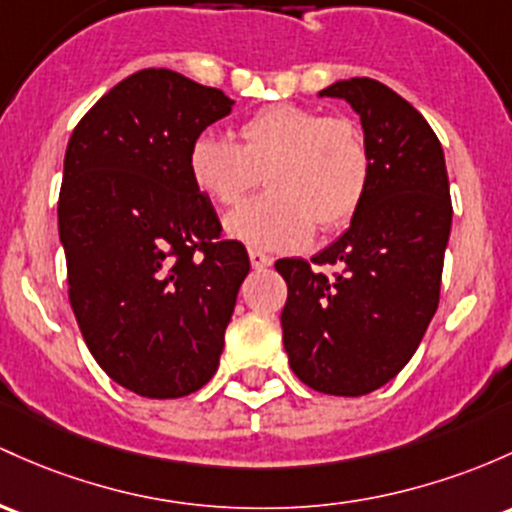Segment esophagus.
Here are the masks:
<instances>
[{
    "mask_svg": "<svg viewBox=\"0 0 512 512\" xmlns=\"http://www.w3.org/2000/svg\"><path fill=\"white\" fill-rule=\"evenodd\" d=\"M250 262H252V267H255V269H267V267H272L274 260L267 255V252L250 250Z\"/></svg>",
    "mask_w": 512,
    "mask_h": 512,
    "instance_id": "1",
    "label": "esophagus"
}]
</instances>
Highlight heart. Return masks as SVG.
I'll list each match as a JSON object with an SVG mask.
<instances>
[{
	"label": "heart",
	"instance_id": "heart-1",
	"mask_svg": "<svg viewBox=\"0 0 512 512\" xmlns=\"http://www.w3.org/2000/svg\"><path fill=\"white\" fill-rule=\"evenodd\" d=\"M238 143L201 133L187 155L189 177L211 204L235 206L265 174L267 194L228 216L235 240L262 250L306 245L313 223L333 233L355 218L372 160L355 121L299 104H272L235 126Z\"/></svg>",
	"mask_w": 512,
	"mask_h": 512
}]
</instances>
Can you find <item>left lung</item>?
<instances>
[{"label": "left lung", "mask_w": 512, "mask_h": 512, "mask_svg": "<svg viewBox=\"0 0 512 512\" xmlns=\"http://www.w3.org/2000/svg\"><path fill=\"white\" fill-rule=\"evenodd\" d=\"M359 114L372 160L369 187L350 228L313 257L279 260L289 296L284 350L306 386L364 396L401 372L440 303L452 226L445 153L435 131L401 94L369 77L330 84Z\"/></svg>", "instance_id": "left-lung-1"}]
</instances>
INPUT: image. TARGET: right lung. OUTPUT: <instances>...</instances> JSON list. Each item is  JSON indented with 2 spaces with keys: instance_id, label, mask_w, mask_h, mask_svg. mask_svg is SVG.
Listing matches in <instances>:
<instances>
[{
  "instance_id": "add662e5",
  "label": "right lung",
  "mask_w": 512,
  "mask_h": 512,
  "mask_svg": "<svg viewBox=\"0 0 512 512\" xmlns=\"http://www.w3.org/2000/svg\"><path fill=\"white\" fill-rule=\"evenodd\" d=\"M230 106L221 89L150 67L109 89L67 143V296L99 367L138 396L182 398L216 374L250 272L187 167L192 140Z\"/></svg>"
}]
</instances>
